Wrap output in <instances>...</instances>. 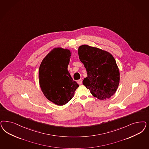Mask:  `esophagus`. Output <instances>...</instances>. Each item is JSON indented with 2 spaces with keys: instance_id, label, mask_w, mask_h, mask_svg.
Here are the masks:
<instances>
[{
  "instance_id": "1",
  "label": "esophagus",
  "mask_w": 149,
  "mask_h": 149,
  "mask_svg": "<svg viewBox=\"0 0 149 149\" xmlns=\"http://www.w3.org/2000/svg\"><path fill=\"white\" fill-rule=\"evenodd\" d=\"M77 83H78V84H79V85H81L82 84V79H79V80H78V81H77Z\"/></svg>"
}]
</instances>
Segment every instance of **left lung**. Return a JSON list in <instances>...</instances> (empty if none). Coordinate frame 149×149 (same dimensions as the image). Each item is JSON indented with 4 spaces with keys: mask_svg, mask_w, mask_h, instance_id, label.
<instances>
[{
    "mask_svg": "<svg viewBox=\"0 0 149 149\" xmlns=\"http://www.w3.org/2000/svg\"><path fill=\"white\" fill-rule=\"evenodd\" d=\"M78 53L87 72L83 85L98 99H109L120 83V71L115 59L110 53L87 45L80 46Z\"/></svg>",
    "mask_w": 149,
    "mask_h": 149,
    "instance_id": "obj_1",
    "label": "left lung"
}]
</instances>
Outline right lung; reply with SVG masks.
Masks as SVG:
<instances>
[{"instance_id": "add662e5", "label": "right lung", "mask_w": 149, "mask_h": 149, "mask_svg": "<svg viewBox=\"0 0 149 149\" xmlns=\"http://www.w3.org/2000/svg\"><path fill=\"white\" fill-rule=\"evenodd\" d=\"M71 56L70 50L54 48L44 58L39 69L42 91L57 105H65L71 100L79 86L67 70Z\"/></svg>"}]
</instances>
